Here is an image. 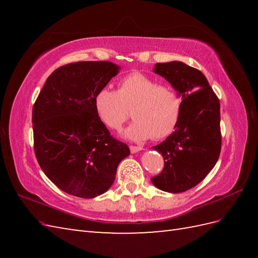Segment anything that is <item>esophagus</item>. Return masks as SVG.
<instances>
[{
    "label": "esophagus",
    "mask_w": 258,
    "mask_h": 258,
    "mask_svg": "<svg viewBox=\"0 0 258 258\" xmlns=\"http://www.w3.org/2000/svg\"><path fill=\"white\" fill-rule=\"evenodd\" d=\"M130 150H131V153H133V154H135V153H138V152H140V151L143 150V147L131 145V146H130Z\"/></svg>",
    "instance_id": "34e87169"
}]
</instances>
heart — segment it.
<instances>
[{"label":"heart","instance_id":"heart-1","mask_svg":"<svg viewBox=\"0 0 258 258\" xmlns=\"http://www.w3.org/2000/svg\"><path fill=\"white\" fill-rule=\"evenodd\" d=\"M98 116L108 127L118 130L133 108L134 122L122 131L125 139L142 142L160 140L176 128L182 113V98L169 85L143 73L134 72L119 81L118 91L105 86L95 96Z\"/></svg>","mask_w":258,"mask_h":258}]
</instances>
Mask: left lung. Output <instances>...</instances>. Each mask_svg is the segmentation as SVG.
I'll use <instances>...</instances> for the list:
<instances>
[{
  "instance_id": "obj_1",
  "label": "left lung",
  "mask_w": 258,
  "mask_h": 258,
  "mask_svg": "<svg viewBox=\"0 0 258 258\" xmlns=\"http://www.w3.org/2000/svg\"><path fill=\"white\" fill-rule=\"evenodd\" d=\"M153 72L176 90L182 98V113L174 132L152 147L165 162L152 183L164 191L182 193L202 182L220 157V101L205 75L183 62L156 63Z\"/></svg>"
}]
</instances>
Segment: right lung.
Returning <instances> with one entry per match:
<instances>
[{
	"instance_id": "1",
	"label": "right lung",
	"mask_w": 258,
	"mask_h": 258,
	"mask_svg": "<svg viewBox=\"0 0 258 258\" xmlns=\"http://www.w3.org/2000/svg\"><path fill=\"white\" fill-rule=\"evenodd\" d=\"M120 68L108 61L70 63L48 76L33 106L34 151L42 171L59 189L82 199L114 183L127 145L109 135L95 96Z\"/></svg>"
}]
</instances>
